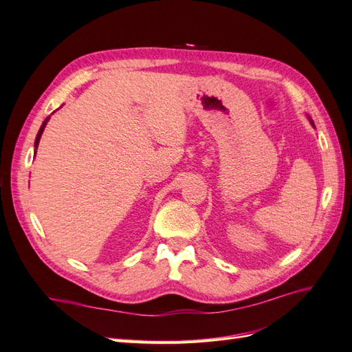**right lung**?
Masks as SVG:
<instances>
[{
	"instance_id": "1",
	"label": "right lung",
	"mask_w": 352,
	"mask_h": 352,
	"mask_svg": "<svg viewBox=\"0 0 352 352\" xmlns=\"http://www.w3.org/2000/svg\"><path fill=\"white\" fill-rule=\"evenodd\" d=\"M50 120V116L47 117V119L44 120V123H42V126H41V129H39V132H38V135H36V140H35V148H38V144H39V140H41V135H42V132H44V129H45V126H47V122Z\"/></svg>"
}]
</instances>
